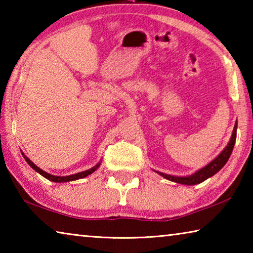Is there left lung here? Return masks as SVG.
Segmentation results:
<instances>
[{"label":"left lung","mask_w":253,"mask_h":253,"mask_svg":"<svg viewBox=\"0 0 253 253\" xmlns=\"http://www.w3.org/2000/svg\"><path fill=\"white\" fill-rule=\"evenodd\" d=\"M237 127H238V123L235 122L230 142L228 145H226V147L223 149V151L220 153V155L214 158L211 163H209V164L207 166H204L203 169H199L198 172H195L192 175H188V176H173V175L164 174L162 172H157V173L162 175L164 178L169 179V181L184 184V185H195V184H200L204 182L205 179H208L209 177L213 176L214 174L219 172V170L226 164V162H228V160L231 156V153L233 151L235 139H237Z\"/></svg>","instance_id":"left-lung-1"}]
</instances>
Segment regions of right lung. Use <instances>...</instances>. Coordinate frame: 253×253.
Here are the masks:
<instances>
[{"label":"right lung","mask_w":253,"mask_h":253,"mask_svg":"<svg viewBox=\"0 0 253 253\" xmlns=\"http://www.w3.org/2000/svg\"><path fill=\"white\" fill-rule=\"evenodd\" d=\"M22 155H23V157L25 158V161H27V163L28 164L31 166V168L36 170V172H38L39 174H41L42 176L43 177H45V178H48L49 181H52V182H57V183H63V182H70V181H76V179H79V178H84V177H85V176H88V175H90V174H92L93 172H95V170L99 168L100 166V163L101 162H99L98 163V164L96 165V166H93V168H91V169H87V170H84V172H80V173H77V174H74V175H68V176H55V175H51V174H49V173H46V172H44V170H42L41 169H39L38 168V166L36 165V164H33V163L29 160V158L24 155V154L22 153Z\"/></svg>","instance_id":"add662e5"}]
</instances>
